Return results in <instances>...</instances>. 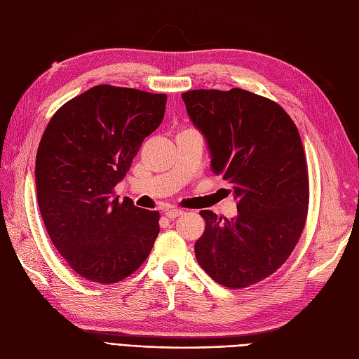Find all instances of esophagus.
I'll return each mask as SVG.
<instances>
[{
    "label": "esophagus",
    "instance_id": "obj_1",
    "mask_svg": "<svg viewBox=\"0 0 359 359\" xmlns=\"http://www.w3.org/2000/svg\"><path fill=\"white\" fill-rule=\"evenodd\" d=\"M165 214H166L168 219H175V217L182 215V214H184V211L177 210V208H168V210H165Z\"/></svg>",
    "mask_w": 359,
    "mask_h": 359
}]
</instances>
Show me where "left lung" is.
I'll return each mask as SVG.
<instances>
[{
	"label": "left lung",
	"instance_id": "obj_1",
	"mask_svg": "<svg viewBox=\"0 0 359 359\" xmlns=\"http://www.w3.org/2000/svg\"><path fill=\"white\" fill-rule=\"evenodd\" d=\"M182 100L238 208L233 219L201 211L196 259L224 287L256 285L286 262L306 226L309 170L299 132L278 103L241 88L191 90Z\"/></svg>",
	"mask_w": 359,
	"mask_h": 359
}]
</instances>
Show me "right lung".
<instances>
[{
	"instance_id": "add662e5",
	"label": "right lung",
	"mask_w": 359,
	"mask_h": 359,
	"mask_svg": "<svg viewBox=\"0 0 359 359\" xmlns=\"http://www.w3.org/2000/svg\"><path fill=\"white\" fill-rule=\"evenodd\" d=\"M166 94L97 85L53 114L37 149L36 187L53 245L81 277L111 285L145 262L160 212L114 198L144 139L160 126Z\"/></svg>"
}]
</instances>
